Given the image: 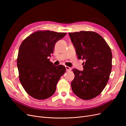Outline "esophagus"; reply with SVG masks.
Here are the masks:
<instances>
[{
    "label": "esophagus",
    "mask_w": 126,
    "mask_h": 126,
    "mask_svg": "<svg viewBox=\"0 0 126 126\" xmlns=\"http://www.w3.org/2000/svg\"><path fill=\"white\" fill-rule=\"evenodd\" d=\"M65 67H66V70H67V71H70V70H71V68H70L69 67H68V66H65Z\"/></svg>",
    "instance_id": "esophagus-1"
}]
</instances>
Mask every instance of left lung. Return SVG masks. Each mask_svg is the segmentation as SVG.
I'll use <instances>...</instances> for the list:
<instances>
[{
	"label": "left lung",
	"mask_w": 126,
	"mask_h": 126,
	"mask_svg": "<svg viewBox=\"0 0 126 126\" xmlns=\"http://www.w3.org/2000/svg\"><path fill=\"white\" fill-rule=\"evenodd\" d=\"M78 58L85 60L83 71L72 69L75 78L71 89L83 100L98 96L104 90L112 68V53L105 40L93 32L81 31L69 33Z\"/></svg>",
	"instance_id": "obj_1"
}]
</instances>
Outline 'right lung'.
<instances>
[{
	"mask_svg": "<svg viewBox=\"0 0 126 126\" xmlns=\"http://www.w3.org/2000/svg\"><path fill=\"white\" fill-rule=\"evenodd\" d=\"M66 34L49 30L38 31L22 42L17 67L21 85L31 97L43 100L54 94L66 67L54 66L48 58L54 52L56 43Z\"/></svg>",
	"mask_w": 126,
	"mask_h": 126,
	"instance_id": "1",
	"label": "right lung"
}]
</instances>
